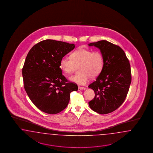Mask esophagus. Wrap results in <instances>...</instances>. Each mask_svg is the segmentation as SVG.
Returning a JSON list of instances; mask_svg holds the SVG:
<instances>
[{
	"label": "esophagus",
	"mask_w": 153,
	"mask_h": 153,
	"mask_svg": "<svg viewBox=\"0 0 153 153\" xmlns=\"http://www.w3.org/2000/svg\"><path fill=\"white\" fill-rule=\"evenodd\" d=\"M79 88V91H81V90H85V88L79 86V88Z\"/></svg>",
	"instance_id": "1"
}]
</instances>
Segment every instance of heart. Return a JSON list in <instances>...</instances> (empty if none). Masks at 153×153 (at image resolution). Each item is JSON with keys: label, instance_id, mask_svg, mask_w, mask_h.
<instances>
[{"label": "heart", "instance_id": "obj_1", "mask_svg": "<svg viewBox=\"0 0 153 153\" xmlns=\"http://www.w3.org/2000/svg\"><path fill=\"white\" fill-rule=\"evenodd\" d=\"M60 69L66 75L71 74L79 67V74L70 79L81 85L88 82L90 77L95 79L102 73L104 66V59L100 51L79 48L74 51L71 58L63 56L60 61Z\"/></svg>", "mask_w": 153, "mask_h": 153}]
</instances>
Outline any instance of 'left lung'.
I'll list each match as a JSON object with an SVG mask.
<instances>
[{
  "mask_svg": "<svg viewBox=\"0 0 153 153\" xmlns=\"http://www.w3.org/2000/svg\"><path fill=\"white\" fill-rule=\"evenodd\" d=\"M88 45L98 48L104 59L102 73L88 86L95 94L88 104L94 111L105 114L116 111L125 100L131 82L130 62L122 48L110 42L101 40Z\"/></svg>",
  "mask_w": 153,
  "mask_h": 153,
  "instance_id": "8db88e82",
  "label": "left lung"
}]
</instances>
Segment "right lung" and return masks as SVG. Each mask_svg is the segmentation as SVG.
<instances>
[{"label":"right lung","mask_w":153,"mask_h":153,"mask_svg":"<svg viewBox=\"0 0 153 153\" xmlns=\"http://www.w3.org/2000/svg\"><path fill=\"white\" fill-rule=\"evenodd\" d=\"M74 44L46 39L30 49L22 68L24 88L33 104L48 114H57L68 104L70 94L78 90L62 74L61 59Z\"/></svg>","instance_id":"right-lung-1"}]
</instances>
